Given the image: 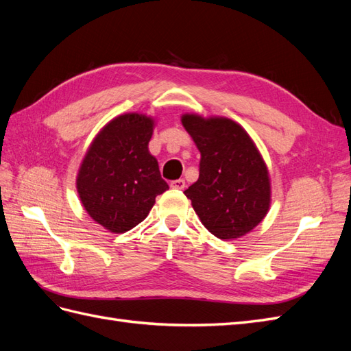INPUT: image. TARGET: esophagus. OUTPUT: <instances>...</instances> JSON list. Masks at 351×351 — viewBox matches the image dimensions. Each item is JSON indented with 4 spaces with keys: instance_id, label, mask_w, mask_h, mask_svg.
Masks as SVG:
<instances>
[{
    "instance_id": "34e87169",
    "label": "esophagus",
    "mask_w": 351,
    "mask_h": 351,
    "mask_svg": "<svg viewBox=\"0 0 351 351\" xmlns=\"http://www.w3.org/2000/svg\"><path fill=\"white\" fill-rule=\"evenodd\" d=\"M169 186H171L173 189H178V190H183V189L186 187V182H184V180H183V178H178V180H173V182H171V184H169Z\"/></svg>"
}]
</instances>
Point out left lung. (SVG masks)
Wrapping results in <instances>:
<instances>
[{"instance_id":"8db88e82","label":"left lung","mask_w":351,"mask_h":351,"mask_svg":"<svg viewBox=\"0 0 351 351\" xmlns=\"http://www.w3.org/2000/svg\"><path fill=\"white\" fill-rule=\"evenodd\" d=\"M182 123L200 152L197 182L184 190L212 234L237 239L256 227L271 204L268 168L241 125L186 114Z\"/></svg>"}]
</instances>
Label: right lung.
<instances>
[{
	"mask_svg": "<svg viewBox=\"0 0 351 351\" xmlns=\"http://www.w3.org/2000/svg\"><path fill=\"white\" fill-rule=\"evenodd\" d=\"M154 120L124 114L95 137L77 174V192L88 214L111 232H125L142 222L155 197L168 190L147 145Z\"/></svg>",
	"mask_w": 351,
	"mask_h": 351,
	"instance_id": "right-lung-1",
	"label": "right lung"
}]
</instances>
